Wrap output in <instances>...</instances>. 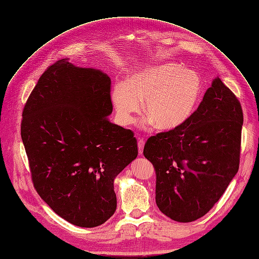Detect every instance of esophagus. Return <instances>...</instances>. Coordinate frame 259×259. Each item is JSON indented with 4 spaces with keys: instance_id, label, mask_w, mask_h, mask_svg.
Instances as JSON below:
<instances>
[{
    "instance_id": "1",
    "label": "esophagus",
    "mask_w": 259,
    "mask_h": 259,
    "mask_svg": "<svg viewBox=\"0 0 259 259\" xmlns=\"http://www.w3.org/2000/svg\"><path fill=\"white\" fill-rule=\"evenodd\" d=\"M144 146H145V141L143 139H139V141H138V147H139V153L140 154L143 153Z\"/></svg>"
}]
</instances>
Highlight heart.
<instances>
[{
  "label": "heart",
  "instance_id": "1",
  "mask_svg": "<svg viewBox=\"0 0 259 259\" xmlns=\"http://www.w3.org/2000/svg\"><path fill=\"white\" fill-rule=\"evenodd\" d=\"M200 77L175 63L145 67L134 73L127 83L112 91L117 115L123 123H132L141 110L145 125L159 131H172L192 117L201 95Z\"/></svg>",
  "mask_w": 259,
  "mask_h": 259
}]
</instances>
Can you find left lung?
<instances>
[{"label": "left lung", "mask_w": 259, "mask_h": 259, "mask_svg": "<svg viewBox=\"0 0 259 259\" xmlns=\"http://www.w3.org/2000/svg\"><path fill=\"white\" fill-rule=\"evenodd\" d=\"M243 114L238 98L219 77L183 126L146 142L154 166L155 202L178 222H192L215 205L239 168Z\"/></svg>", "instance_id": "left-lung-1"}]
</instances>
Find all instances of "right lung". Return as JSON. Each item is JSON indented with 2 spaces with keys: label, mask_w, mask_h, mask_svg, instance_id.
<instances>
[{
  "label": "right lung",
  "mask_w": 259,
  "mask_h": 259,
  "mask_svg": "<svg viewBox=\"0 0 259 259\" xmlns=\"http://www.w3.org/2000/svg\"><path fill=\"white\" fill-rule=\"evenodd\" d=\"M110 77L67 59L49 66L23 109L21 137L42 200L77 227L116 209L114 179L138 156L133 132L110 122Z\"/></svg>",
  "instance_id": "obj_1"
}]
</instances>
